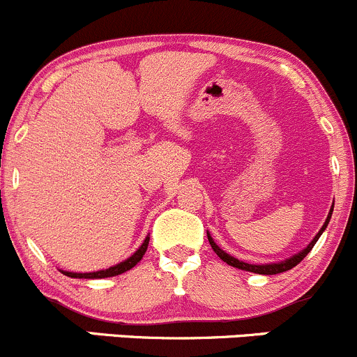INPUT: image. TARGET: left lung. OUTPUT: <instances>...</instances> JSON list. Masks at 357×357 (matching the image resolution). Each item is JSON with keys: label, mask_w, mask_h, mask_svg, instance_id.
Instances as JSON below:
<instances>
[{"label": "left lung", "mask_w": 357, "mask_h": 357, "mask_svg": "<svg viewBox=\"0 0 357 357\" xmlns=\"http://www.w3.org/2000/svg\"><path fill=\"white\" fill-rule=\"evenodd\" d=\"M332 211H333V206H332V208H331V213H328L327 220H325V223H324V226H321V229H320V231L317 233V235H315V238H313L312 241H310V245H308V247H306V248H303V250L300 252V254H296V255L289 257V259L282 260V262H275V264H262V266H257V264H247V262H241V260L235 259V257H231V255H229V254H226L225 250H221V248L218 247L216 243H214V240L211 238L209 231H208V240H209L211 247H213V250L216 252V255L220 257V259L223 260V262L228 264V266H233V267H236V269H241V271L255 272V274H266V275H272V274H281V272H286V271L293 269L294 266H298V264H300L301 260L305 259V257L310 254V250H312V248L315 247V243H317V241H318V238H320V235H321V233L325 231V228H327L328 221H331V216H332Z\"/></svg>", "instance_id": "8db88e82"}]
</instances>
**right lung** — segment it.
I'll use <instances>...</instances> for the list:
<instances>
[{
  "mask_svg": "<svg viewBox=\"0 0 357 357\" xmlns=\"http://www.w3.org/2000/svg\"><path fill=\"white\" fill-rule=\"evenodd\" d=\"M148 243H149V236H146L143 241V245H141L139 248H137L134 254L129 257V259H126L124 262L117 264V266H112L109 267V269L105 271H97V272H70V271H61L64 275H68V278H76V279H103V278H112V275H119L122 274V272L132 269L134 266H136L137 262H139L141 259H143L144 252H146L148 248Z\"/></svg>",
  "mask_w": 357,
  "mask_h": 357,
  "instance_id": "1",
  "label": "right lung"
}]
</instances>
